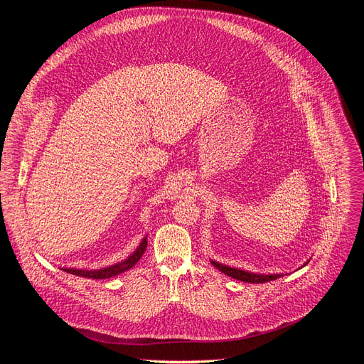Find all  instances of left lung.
<instances>
[{
    "instance_id": "1",
    "label": "left lung",
    "mask_w": 364,
    "mask_h": 364,
    "mask_svg": "<svg viewBox=\"0 0 364 364\" xmlns=\"http://www.w3.org/2000/svg\"><path fill=\"white\" fill-rule=\"evenodd\" d=\"M307 262H305V264H307ZM213 264H214V267H217V269L221 273L227 274L228 277H233L236 280H242V282H246V283H265V282L276 280V279L282 277V274H255V273H250V272H245V270L233 269V267H227V265L215 262V261H213Z\"/></svg>"
}]
</instances>
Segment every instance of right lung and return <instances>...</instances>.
<instances>
[{
    "label": "right lung",
    "instance_id": "right-lung-1",
    "mask_svg": "<svg viewBox=\"0 0 364 364\" xmlns=\"http://www.w3.org/2000/svg\"><path fill=\"white\" fill-rule=\"evenodd\" d=\"M146 247H147V237H144L141 240L140 246L127 259H124L118 264H113L110 267H106V269H102V270H76V269H63V270L70 273V274L80 276V277H87V279H109V277H113V276H118V274L129 270L131 267L136 265L137 261L143 257Z\"/></svg>",
    "mask_w": 364,
    "mask_h": 364
}]
</instances>
